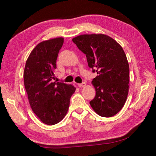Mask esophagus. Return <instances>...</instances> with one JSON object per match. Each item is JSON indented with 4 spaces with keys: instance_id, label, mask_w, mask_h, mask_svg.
Here are the masks:
<instances>
[{
    "instance_id": "34e87169",
    "label": "esophagus",
    "mask_w": 156,
    "mask_h": 156,
    "mask_svg": "<svg viewBox=\"0 0 156 156\" xmlns=\"http://www.w3.org/2000/svg\"><path fill=\"white\" fill-rule=\"evenodd\" d=\"M78 86L79 87H84L86 86V83H84V82H83V83H82L78 84Z\"/></svg>"
}]
</instances>
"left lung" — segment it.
I'll return each instance as SVG.
<instances>
[{"instance_id": "left-lung-1", "label": "left lung", "mask_w": 156, "mask_h": 156, "mask_svg": "<svg viewBox=\"0 0 156 156\" xmlns=\"http://www.w3.org/2000/svg\"><path fill=\"white\" fill-rule=\"evenodd\" d=\"M72 41L98 73L92 80L96 89V96L89 102L92 109L102 117L113 116L122 109L129 92V67L125 51L105 34H84Z\"/></svg>"}]
</instances>
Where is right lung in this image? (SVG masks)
Masks as SVG:
<instances>
[{"instance_id":"add662e5","label":"right lung","mask_w":156,"mask_h":156,"mask_svg":"<svg viewBox=\"0 0 156 156\" xmlns=\"http://www.w3.org/2000/svg\"><path fill=\"white\" fill-rule=\"evenodd\" d=\"M63 38L37 44L26 61L23 73L25 87L31 109L41 122L54 125L68 112L70 98L76 91L72 84L54 81V70Z\"/></svg>"}]
</instances>
